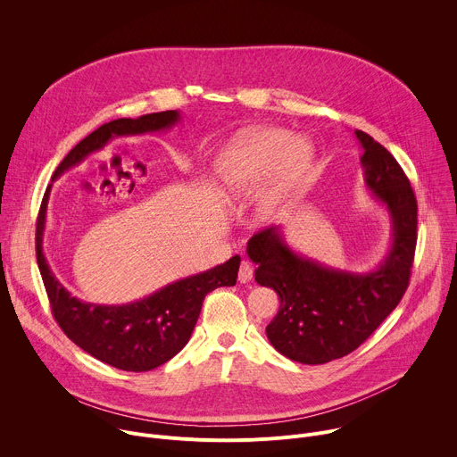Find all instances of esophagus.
I'll return each instance as SVG.
<instances>
[{"label": "esophagus", "mask_w": 457, "mask_h": 457, "mask_svg": "<svg viewBox=\"0 0 457 457\" xmlns=\"http://www.w3.org/2000/svg\"><path fill=\"white\" fill-rule=\"evenodd\" d=\"M251 280H253V266L247 262V260H244V262L240 264V270H238V282L247 284Z\"/></svg>", "instance_id": "obj_1"}]
</instances>
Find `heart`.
Here are the masks:
<instances>
[{"label":"heart","instance_id":"b5f03b06","mask_svg":"<svg viewBox=\"0 0 457 457\" xmlns=\"http://www.w3.org/2000/svg\"><path fill=\"white\" fill-rule=\"evenodd\" d=\"M312 159V146L295 139L289 129L251 128L222 148L215 171L220 184L237 197H247L268 184L258 201V213L268 220L291 201Z\"/></svg>","mask_w":457,"mask_h":457}]
</instances>
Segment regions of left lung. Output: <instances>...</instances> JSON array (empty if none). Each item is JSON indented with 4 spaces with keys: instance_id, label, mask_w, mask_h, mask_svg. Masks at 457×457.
<instances>
[{
    "instance_id": "8db88e82",
    "label": "left lung",
    "mask_w": 457,
    "mask_h": 457,
    "mask_svg": "<svg viewBox=\"0 0 457 457\" xmlns=\"http://www.w3.org/2000/svg\"><path fill=\"white\" fill-rule=\"evenodd\" d=\"M363 148V180L393 224L383 262L367 273L325 266L295 253L280 228L258 231L247 256L254 280L277 291L280 307L266 328L271 345L293 361L320 365L358 349L396 309L411 280L418 240V203L398 161L369 134L356 129Z\"/></svg>"
}]
</instances>
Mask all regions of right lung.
Wrapping results in <instances>:
<instances>
[{
	"label": "right lung",
	"instance_id": "right-lung-1",
	"mask_svg": "<svg viewBox=\"0 0 457 457\" xmlns=\"http://www.w3.org/2000/svg\"><path fill=\"white\" fill-rule=\"evenodd\" d=\"M180 120L177 110L146 113L137 119H115L76 145L55 168L52 180L81 164L113 137L161 132ZM52 184L46 187L36 224V256L55 321L78 347L120 370L145 372L171 360L187 344L199 320L203 302L217 287L237 284L240 256L164 286L154 295L122 305L87 303L71 295L52 273L43 254V231Z\"/></svg>",
	"mask_w": 457,
	"mask_h": 457
}]
</instances>
